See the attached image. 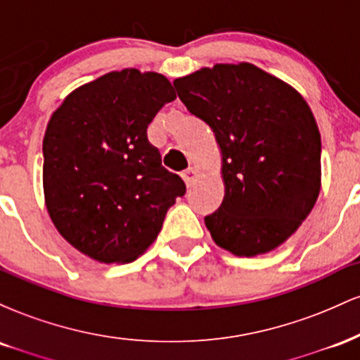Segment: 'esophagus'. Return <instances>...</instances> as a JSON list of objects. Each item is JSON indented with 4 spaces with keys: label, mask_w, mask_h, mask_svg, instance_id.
<instances>
[{
    "label": "esophagus",
    "mask_w": 360,
    "mask_h": 360,
    "mask_svg": "<svg viewBox=\"0 0 360 360\" xmlns=\"http://www.w3.org/2000/svg\"><path fill=\"white\" fill-rule=\"evenodd\" d=\"M181 176H183L184 183H186V186H188V188H189V186H191V184L194 183V181H196V177H198L196 171H194V169H191V167H189V169H186V171H184L183 174H181Z\"/></svg>",
    "instance_id": "1"
}]
</instances>
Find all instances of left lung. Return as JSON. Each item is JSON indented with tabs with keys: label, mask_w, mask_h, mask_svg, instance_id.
I'll use <instances>...</instances> for the list:
<instances>
[{
	"label": "left lung",
	"mask_w": 360,
	"mask_h": 360,
	"mask_svg": "<svg viewBox=\"0 0 360 360\" xmlns=\"http://www.w3.org/2000/svg\"><path fill=\"white\" fill-rule=\"evenodd\" d=\"M174 88L221 148L225 198L205 217L213 240L245 257L276 249L320 193L321 140L307 101L247 62L205 68Z\"/></svg>",
	"instance_id": "left-lung-1"
}]
</instances>
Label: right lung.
<instances>
[{"label":"right lung","mask_w":360,"mask_h":360,"mask_svg":"<svg viewBox=\"0 0 360 360\" xmlns=\"http://www.w3.org/2000/svg\"><path fill=\"white\" fill-rule=\"evenodd\" d=\"M176 100L166 77L123 69L72 91L44 137V191L53 225L82 254L131 262L154 243L186 184L147 139Z\"/></svg>","instance_id":"right-lung-1"}]
</instances>
